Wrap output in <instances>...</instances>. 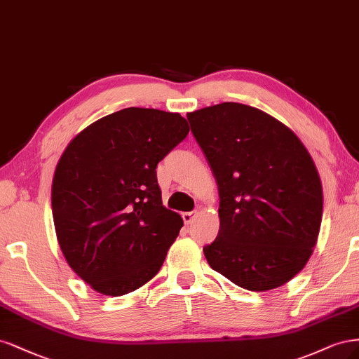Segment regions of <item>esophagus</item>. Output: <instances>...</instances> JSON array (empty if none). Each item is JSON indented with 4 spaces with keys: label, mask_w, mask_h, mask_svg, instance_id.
<instances>
[{
    "label": "esophagus",
    "mask_w": 359,
    "mask_h": 359,
    "mask_svg": "<svg viewBox=\"0 0 359 359\" xmlns=\"http://www.w3.org/2000/svg\"><path fill=\"white\" fill-rule=\"evenodd\" d=\"M196 215H198L196 212H187V213H183L182 217H183L184 224H191V222L194 221V219L196 217Z\"/></svg>",
    "instance_id": "obj_1"
}]
</instances>
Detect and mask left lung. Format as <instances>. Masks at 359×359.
Here are the masks:
<instances>
[{
	"label": "left lung",
	"instance_id": "1",
	"mask_svg": "<svg viewBox=\"0 0 359 359\" xmlns=\"http://www.w3.org/2000/svg\"><path fill=\"white\" fill-rule=\"evenodd\" d=\"M219 191V234L203 249L210 267L249 291L295 277L316 246L322 183L306 146L259 109L221 102L187 114Z\"/></svg>",
	"mask_w": 359,
	"mask_h": 359
}]
</instances>
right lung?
<instances>
[{
    "label": "right lung",
    "instance_id": "obj_1",
    "mask_svg": "<svg viewBox=\"0 0 359 359\" xmlns=\"http://www.w3.org/2000/svg\"><path fill=\"white\" fill-rule=\"evenodd\" d=\"M188 133L179 113L130 107L65 147L52 182L56 238L94 291L121 297L159 271L183 219L163 204L155 168Z\"/></svg>",
    "mask_w": 359,
    "mask_h": 359
}]
</instances>
